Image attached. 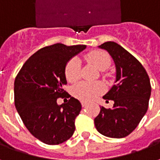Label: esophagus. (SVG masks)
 I'll return each instance as SVG.
<instances>
[{
	"label": "esophagus",
	"instance_id": "34e87169",
	"mask_svg": "<svg viewBox=\"0 0 160 160\" xmlns=\"http://www.w3.org/2000/svg\"><path fill=\"white\" fill-rule=\"evenodd\" d=\"M81 105H82V107H87V104L85 102H81Z\"/></svg>",
	"mask_w": 160,
	"mask_h": 160
}]
</instances>
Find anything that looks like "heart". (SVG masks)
<instances>
[{
	"label": "heart",
	"mask_w": 160,
	"mask_h": 160,
	"mask_svg": "<svg viewBox=\"0 0 160 160\" xmlns=\"http://www.w3.org/2000/svg\"><path fill=\"white\" fill-rule=\"evenodd\" d=\"M87 61L93 64L98 69L104 71L111 66V58L103 50H92L86 55ZM80 76V62L76 57H73L67 62L65 67V77L68 82H75ZM104 92V86L101 82L82 81L73 86L72 93L74 97L83 101L91 102Z\"/></svg>",
	"instance_id": "obj_1"
}]
</instances>
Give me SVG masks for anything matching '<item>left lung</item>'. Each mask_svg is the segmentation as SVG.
<instances>
[{
    "mask_svg": "<svg viewBox=\"0 0 160 160\" xmlns=\"http://www.w3.org/2000/svg\"><path fill=\"white\" fill-rule=\"evenodd\" d=\"M110 53L116 64V84L104 98L113 100L112 109L100 107L94 119L97 130L104 136L123 138L132 133L148 111L151 84L147 71L134 56L115 42L99 46Z\"/></svg>",
    "mask_w": 160,
    "mask_h": 160,
    "instance_id": "8db88e82",
    "label": "left lung"
}]
</instances>
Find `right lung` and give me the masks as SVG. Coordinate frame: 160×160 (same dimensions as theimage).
I'll return each instance as SVG.
<instances>
[{"label": "right lung", "mask_w": 160, "mask_h": 160, "mask_svg": "<svg viewBox=\"0 0 160 160\" xmlns=\"http://www.w3.org/2000/svg\"><path fill=\"white\" fill-rule=\"evenodd\" d=\"M86 47L62 43L43 47L26 61L16 76V110L30 133L45 144H61L75 130L81 104L63 89L65 67ZM59 97L70 99L59 106L56 102Z\"/></svg>", "instance_id": "1"}]
</instances>
